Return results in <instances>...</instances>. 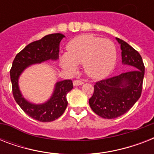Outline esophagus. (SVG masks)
I'll return each mask as SVG.
<instances>
[{
	"label": "esophagus",
	"instance_id": "obj_1",
	"mask_svg": "<svg viewBox=\"0 0 154 154\" xmlns=\"http://www.w3.org/2000/svg\"><path fill=\"white\" fill-rule=\"evenodd\" d=\"M83 85V82L79 81V80H75L73 82V85L74 86H78V85Z\"/></svg>",
	"mask_w": 154,
	"mask_h": 154
}]
</instances>
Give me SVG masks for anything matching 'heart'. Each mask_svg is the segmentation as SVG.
<instances>
[{
  "label": "heart",
  "instance_id": "b5f03b06",
  "mask_svg": "<svg viewBox=\"0 0 154 154\" xmlns=\"http://www.w3.org/2000/svg\"><path fill=\"white\" fill-rule=\"evenodd\" d=\"M117 50L113 42L94 35H82L67 45V53L60 57L65 69L74 72L77 65H83L85 72L93 79L106 77L113 69Z\"/></svg>",
  "mask_w": 154,
  "mask_h": 154
}]
</instances>
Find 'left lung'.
Here are the masks:
<instances>
[{
  "instance_id": "1",
  "label": "left lung",
  "mask_w": 154,
  "mask_h": 154,
  "mask_svg": "<svg viewBox=\"0 0 154 154\" xmlns=\"http://www.w3.org/2000/svg\"><path fill=\"white\" fill-rule=\"evenodd\" d=\"M121 45L122 64L129 71L97 82L89 105L96 114L113 119L128 112L141 94L145 66L141 55L123 40L116 37Z\"/></svg>"
}]
</instances>
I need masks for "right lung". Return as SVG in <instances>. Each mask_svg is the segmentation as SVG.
Returning a JSON list of instances; mask_svg holds the SVG:
<instances>
[{
  "instance_id": "obj_1",
  "label": "right lung",
  "mask_w": 154,
  "mask_h": 154,
  "mask_svg": "<svg viewBox=\"0 0 154 154\" xmlns=\"http://www.w3.org/2000/svg\"><path fill=\"white\" fill-rule=\"evenodd\" d=\"M64 37L65 35L61 33H53L30 43L17 54L11 68L10 78L16 102L26 114L39 122H53L64 113L68 105L67 94L73 88L72 81L57 82L48 101L42 104H34L23 97L19 88V77L30 65L58 60L60 43Z\"/></svg>"
}]
</instances>
